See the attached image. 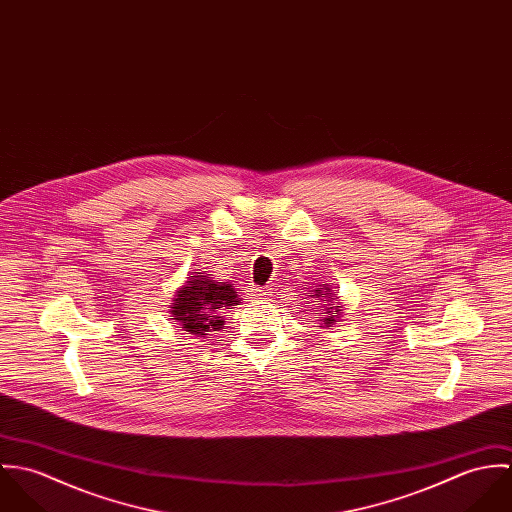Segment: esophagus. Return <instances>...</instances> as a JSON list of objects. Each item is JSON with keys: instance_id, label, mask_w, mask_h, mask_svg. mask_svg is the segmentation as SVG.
<instances>
[{"instance_id": "obj_1", "label": "esophagus", "mask_w": 512, "mask_h": 512, "mask_svg": "<svg viewBox=\"0 0 512 512\" xmlns=\"http://www.w3.org/2000/svg\"><path fill=\"white\" fill-rule=\"evenodd\" d=\"M256 299H264V297H268L270 292H268V288H254V293H252Z\"/></svg>"}]
</instances>
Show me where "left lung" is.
<instances>
[{"label":"left lung","mask_w":512,"mask_h":512,"mask_svg":"<svg viewBox=\"0 0 512 512\" xmlns=\"http://www.w3.org/2000/svg\"><path fill=\"white\" fill-rule=\"evenodd\" d=\"M315 295H317V297H321V299H323V305L327 307L329 317L325 319V323H327V325H329V323H333V321H335V315H331V309H333L331 305H335V301H337V293L327 295V293L323 292V288H319V290H315ZM337 307H339V305H337ZM337 307H335V309H337Z\"/></svg>","instance_id":"left-lung-1"}]
</instances>
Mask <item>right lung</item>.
<instances>
[{
    "mask_svg": "<svg viewBox=\"0 0 512 512\" xmlns=\"http://www.w3.org/2000/svg\"><path fill=\"white\" fill-rule=\"evenodd\" d=\"M209 276H191L187 286L173 299V319L193 335H207V331L220 329L224 323L219 319L220 309H232L240 301L232 284L215 282Z\"/></svg>",
    "mask_w": 512,
    "mask_h": 512,
    "instance_id": "add662e5",
    "label": "right lung"
}]
</instances>
